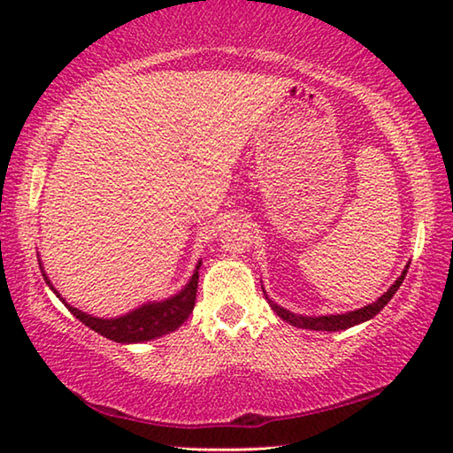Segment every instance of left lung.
Here are the masks:
<instances>
[{
	"instance_id": "left-lung-1",
	"label": "left lung",
	"mask_w": 453,
	"mask_h": 453,
	"mask_svg": "<svg viewBox=\"0 0 453 453\" xmlns=\"http://www.w3.org/2000/svg\"><path fill=\"white\" fill-rule=\"evenodd\" d=\"M408 267H410V265L403 267L402 275L394 281V286L389 288V289L386 291V294L380 296L378 300H375L373 303H367V305H364V308L354 310V311L335 313V316H300V313L289 311V310L281 308V305L275 303L273 300H270L265 291H264V294H265L267 303L272 305V310H273L275 313H278V316H280L283 321H288V324H291L294 327L316 329V332H342V329H348V327H354V326H357V324H364V321L372 319L373 316H378V313H380L383 308H386L388 302L392 300L395 291L400 289L402 281H403V278H405V273H408Z\"/></svg>"
}]
</instances>
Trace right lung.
<instances>
[{"label": "right lung", "instance_id": "add662e5", "mask_svg": "<svg viewBox=\"0 0 453 453\" xmlns=\"http://www.w3.org/2000/svg\"><path fill=\"white\" fill-rule=\"evenodd\" d=\"M42 275L45 283H48L50 289L56 294L61 302L65 303V308L70 310L75 318H78L81 324H86L89 329H94L99 335L107 337V340L119 342V343H140V342H150L156 340V337H162L165 334H172L178 329L183 321L189 318L191 310L196 305V291H197V280H199V267H202V259H199L194 275H191L189 281L180 289L178 294L162 302H148L142 303L140 308L124 313V316L118 318H96L89 316V313L81 311L73 305L67 303L64 297L58 294V289L51 286L48 273L43 272Z\"/></svg>", "mask_w": 453, "mask_h": 453}]
</instances>
